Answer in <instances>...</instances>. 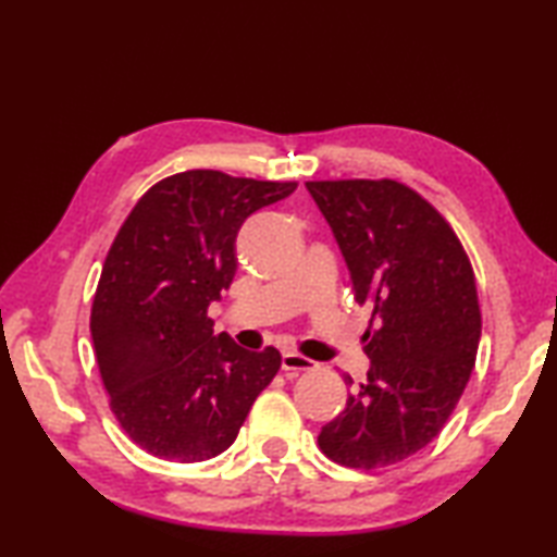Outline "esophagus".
Listing matches in <instances>:
<instances>
[{"label": "esophagus", "instance_id": "obj_1", "mask_svg": "<svg viewBox=\"0 0 557 557\" xmlns=\"http://www.w3.org/2000/svg\"><path fill=\"white\" fill-rule=\"evenodd\" d=\"M317 363L312 358L295 354V351H285L282 354V371L287 373H301V371H314Z\"/></svg>", "mask_w": 557, "mask_h": 557}]
</instances>
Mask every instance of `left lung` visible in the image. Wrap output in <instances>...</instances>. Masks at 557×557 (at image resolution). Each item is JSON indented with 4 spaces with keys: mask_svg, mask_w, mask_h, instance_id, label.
<instances>
[{
    "mask_svg": "<svg viewBox=\"0 0 557 557\" xmlns=\"http://www.w3.org/2000/svg\"><path fill=\"white\" fill-rule=\"evenodd\" d=\"M307 188L344 252L356 301L373 309L369 375L319 432V449L336 465L381 469L430 445L467 388L482 336L474 270L435 206L395 178Z\"/></svg>",
    "mask_w": 557,
    "mask_h": 557,
    "instance_id": "left-lung-1",
    "label": "left lung"
}]
</instances>
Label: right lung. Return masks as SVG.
I'll return each instance as SVG.
<instances>
[{
    "mask_svg": "<svg viewBox=\"0 0 557 557\" xmlns=\"http://www.w3.org/2000/svg\"><path fill=\"white\" fill-rule=\"evenodd\" d=\"M295 188L191 169L149 188L112 240L90 334L110 410L149 455H221L280 371L277 348L215 336L209 305L231 287L243 221Z\"/></svg>",
    "mask_w": 557,
    "mask_h": 557,
    "instance_id": "obj_1",
    "label": "right lung"
}]
</instances>
